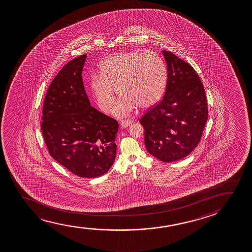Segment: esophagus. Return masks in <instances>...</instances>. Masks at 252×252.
Masks as SVG:
<instances>
[{
    "mask_svg": "<svg viewBox=\"0 0 252 252\" xmlns=\"http://www.w3.org/2000/svg\"><path fill=\"white\" fill-rule=\"evenodd\" d=\"M131 123H132V121H131V120H123V121H121V127H127Z\"/></svg>",
    "mask_w": 252,
    "mask_h": 252,
    "instance_id": "obj_1",
    "label": "esophagus"
}]
</instances>
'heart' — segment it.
<instances>
[{
  "label": "heart",
  "mask_w": 252,
  "mask_h": 252,
  "mask_svg": "<svg viewBox=\"0 0 252 252\" xmlns=\"http://www.w3.org/2000/svg\"><path fill=\"white\" fill-rule=\"evenodd\" d=\"M101 75H93L90 88L100 109L108 113L115 102V90L121 95L114 108L116 116H126L135 107L148 108L165 91L167 68L153 52H126L111 56L100 64Z\"/></svg>",
  "instance_id": "b5f03b06"
}]
</instances>
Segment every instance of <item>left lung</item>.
Masks as SVG:
<instances>
[{
  "label": "left lung",
  "mask_w": 252,
  "mask_h": 252,
  "mask_svg": "<svg viewBox=\"0 0 252 252\" xmlns=\"http://www.w3.org/2000/svg\"><path fill=\"white\" fill-rule=\"evenodd\" d=\"M168 71L162 100L140 119L146 150L162 162L189 155L200 141L208 116L207 97L196 71L172 52L163 50Z\"/></svg>",
  "instance_id": "8db88e82"
}]
</instances>
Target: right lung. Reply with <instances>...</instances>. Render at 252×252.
Masks as SVG:
<instances>
[{"instance_id":"add662e5","label":"right lung","mask_w":252,"mask_h":252,"mask_svg":"<svg viewBox=\"0 0 252 252\" xmlns=\"http://www.w3.org/2000/svg\"><path fill=\"white\" fill-rule=\"evenodd\" d=\"M87 55L63 67L45 94L41 130L49 153L80 177L109 170L116 157L117 121L90 106L82 71Z\"/></svg>"}]
</instances>
